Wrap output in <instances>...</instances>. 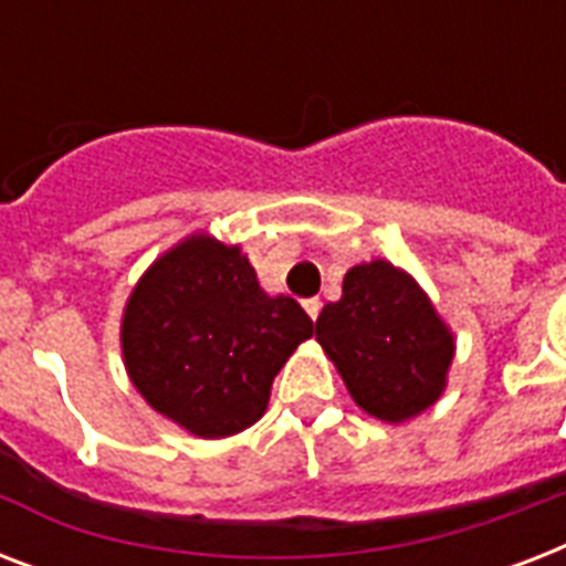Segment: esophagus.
<instances>
[{"instance_id": "34e87169", "label": "esophagus", "mask_w": 566, "mask_h": 566, "mask_svg": "<svg viewBox=\"0 0 566 566\" xmlns=\"http://www.w3.org/2000/svg\"><path fill=\"white\" fill-rule=\"evenodd\" d=\"M302 308H305V314H308L311 319H317L319 317V308H323V302H319V300H305V302H302Z\"/></svg>"}]
</instances>
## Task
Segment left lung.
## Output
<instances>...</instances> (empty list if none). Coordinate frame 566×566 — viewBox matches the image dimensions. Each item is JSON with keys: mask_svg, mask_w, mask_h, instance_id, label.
Returning <instances> with one entry per match:
<instances>
[{"mask_svg": "<svg viewBox=\"0 0 566 566\" xmlns=\"http://www.w3.org/2000/svg\"><path fill=\"white\" fill-rule=\"evenodd\" d=\"M317 340L355 405L381 422H405L438 402L455 358V335L411 273L385 258L355 264L340 300L317 317Z\"/></svg>", "mask_w": 566, "mask_h": 566, "instance_id": "left-lung-1", "label": "left lung"}]
</instances>
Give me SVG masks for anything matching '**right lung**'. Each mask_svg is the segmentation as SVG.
I'll use <instances>...</instances> for the list:
<instances>
[{
  "mask_svg": "<svg viewBox=\"0 0 566 566\" xmlns=\"http://www.w3.org/2000/svg\"><path fill=\"white\" fill-rule=\"evenodd\" d=\"M314 323L258 284L238 243L208 231L155 258L119 323L123 364L146 405L193 438L220 440L264 417L270 387Z\"/></svg>",
  "mask_w": 566,
  "mask_h": 566,
  "instance_id": "1",
  "label": "right lung"
}]
</instances>
